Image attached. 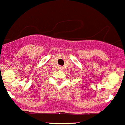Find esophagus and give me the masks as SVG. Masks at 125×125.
I'll list each match as a JSON object with an SVG mask.
<instances>
[{"instance_id":"34e87169","label":"esophagus","mask_w":125,"mask_h":125,"mask_svg":"<svg viewBox=\"0 0 125 125\" xmlns=\"http://www.w3.org/2000/svg\"><path fill=\"white\" fill-rule=\"evenodd\" d=\"M60 69L62 70V67H60Z\"/></svg>"}]
</instances>
